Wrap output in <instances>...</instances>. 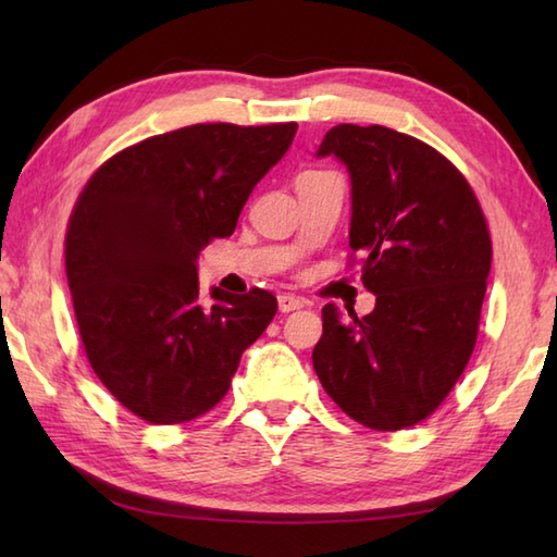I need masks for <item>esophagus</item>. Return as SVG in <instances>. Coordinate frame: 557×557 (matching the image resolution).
<instances>
[{
    "instance_id": "34e87169",
    "label": "esophagus",
    "mask_w": 557,
    "mask_h": 557,
    "mask_svg": "<svg viewBox=\"0 0 557 557\" xmlns=\"http://www.w3.org/2000/svg\"><path fill=\"white\" fill-rule=\"evenodd\" d=\"M277 309H280V313L299 311V309H304V301L299 297H294V294H280V297H277Z\"/></svg>"
}]
</instances>
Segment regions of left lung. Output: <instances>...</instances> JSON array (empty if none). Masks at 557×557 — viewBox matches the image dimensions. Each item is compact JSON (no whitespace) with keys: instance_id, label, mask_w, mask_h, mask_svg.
<instances>
[{"instance_id":"obj_1","label":"left lung","mask_w":557,"mask_h":557,"mask_svg":"<svg viewBox=\"0 0 557 557\" xmlns=\"http://www.w3.org/2000/svg\"><path fill=\"white\" fill-rule=\"evenodd\" d=\"M318 158L351 180L349 246L375 309H323L313 369L335 405L369 429L433 413L474 351L491 236L465 176L441 152L387 126L339 124Z\"/></svg>"}]
</instances>
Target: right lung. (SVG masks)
I'll use <instances>...</instances> for the list:
<instances>
[{
    "instance_id": "1",
    "label": "right lung",
    "mask_w": 557,
    "mask_h": 557,
    "mask_svg": "<svg viewBox=\"0 0 557 557\" xmlns=\"http://www.w3.org/2000/svg\"><path fill=\"white\" fill-rule=\"evenodd\" d=\"M297 124H194L116 152L71 212L66 277L102 385L148 423H184L227 395L277 299L198 297V253L230 236Z\"/></svg>"
}]
</instances>
